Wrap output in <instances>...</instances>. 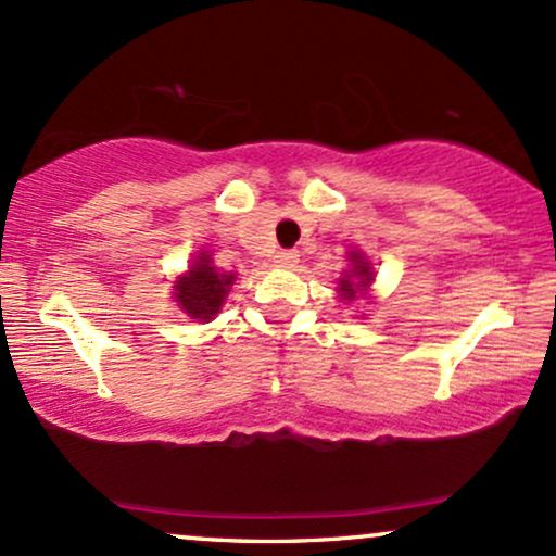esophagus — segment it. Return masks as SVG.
I'll return each instance as SVG.
<instances>
[{
	"label": "esophagus",
	"mask_w": 556,
	"mask_h": 556,
	"mask_svg": "<svg viewBox=\"0 0 556 556\" xmlns=\"http://www.w3.org/2000/svg\"><path fill=\"white\" fill-rule=\"evenodd\" d=\"M298 251H279L277 256H274V264L282 266V269H292V266L298 264Z\"/></svg>",
	"instance_id": "1"
}]
</instances>
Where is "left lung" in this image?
Here are the masks:
<instances>
[{
  "label": "left lung",
  "instance_id": "8db88e82",
  "mask_svg": "<svg viewBox=\"0 0 556 556\" xmlns=\"http://www.w3.org/2000/svg\"><path fill=\"white\" fill-rule=\"evenodd\" d=\"M348 261H350V269L342 271V277L337 279V285H340L337 287V292H340L342 300H355L368 290V285L374 282L376 271L371 261L363 256L361 251H350Z\"/></svg>",
  "mask_w": 556,
  "mask_h": 556
}]
</instances>
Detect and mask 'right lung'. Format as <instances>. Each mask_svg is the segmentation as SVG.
<instances>
[{"label":"right lung","mask_w":556,"mask_h":556,"mask_svg":"<svg viewBox=\"0 0 556 556\" xmlns=\"http://www.w3.org/2000/svg\"><path fill=\"white\" fill-rule=\"evenodd\" d=\"M232 285L235 274L216 269L208 251H201L190 264V269L182 277H177L172 298L180 305L182 314L198 318V321H212L225 305V298Z\"/></svg>","instance_id":"right-lung-1"}]
</instances>
